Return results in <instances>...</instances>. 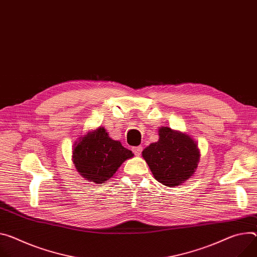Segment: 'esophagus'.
<instances>
[{
	"instance_id": "34e87169",
	"label": "esophagus",
	"mask_w": 257,
	"mask_h": 257,
	"mask_svg": "<svg viewBox=\"0 0 257 257\" xmlns=\"http://www.w3.org/2000/svg\"><path fill=\"white\" fill-rule=\"evenodd\" d=\"M143 147L142 146H138V147H134V148H132V152L136 155V156H139V155H142V152H143Z\"/></svg>"
}]
</instances>
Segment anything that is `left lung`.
Returning <instances> with one entry per match:
<instances>
[{
	"instance_id": "1",
	"label": "left lung",
	"mask_w": 257,
	"mask_h": 257,
	"mask_svg": "<svg viewBox=\"0 0 257 257\" xmlns=\"http://www.w3.org/2000/svg\"><path fill=\"white\" fill-rule=\"evenodd\" d=\"M159 136L157 143L144 150L143 157L154 177L173 188L193 176L200 161V151L191 136L169 127H161Z\"/></svg>"
}]
</instances>
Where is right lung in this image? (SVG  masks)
Instances as JSON below:
<instances>
[{
  "label": "right lung",
  "instance_id": "right-lung-1",
  "mask_svg": "<svg viewBox=\"0 0 257 257\" xmlns=\"http://www.w3.org/2000/svg\"><path fill=\"white\" fill-rule=\"evenodd\" d=\"M134 155L120 142L112 141L103 127L88 132L75 144L73 162L86 179L103 184Z\"/></svg>",
  "mask_w": 257,
  "mask_h": 257
}]
</instances>
